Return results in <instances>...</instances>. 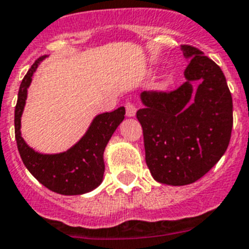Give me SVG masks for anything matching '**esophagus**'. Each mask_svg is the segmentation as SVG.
Listing matches in <instances>:
<instances>
[{
    "instance_id": "esophagus-1",
    "label": "esophagus",
    "mask_w": 249,
    "mask_h": 249,
    "mask_svg": "<svg viewBox=\"0 0 249 249\" xmlns=\"http://www.w3.org/2000/svg\"><path fill=\"white\" fill-rule=\"evenodd\" d=\"M136 112H137V106L135 103H126V114L128 117H133L136 116Z\"/></svg>"
}]
</instances>
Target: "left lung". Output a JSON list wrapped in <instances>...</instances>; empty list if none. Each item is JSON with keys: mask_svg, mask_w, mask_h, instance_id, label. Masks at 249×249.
I'll return each instance as SVG.
<instances>
[{"mask_svg": "<svg viewBox=\"0 0 249 249\" xmlns=\"http://www.w3.org/2000/svg\"><path fill=\"white\" fill-rule=\"evenodd\" d=\"M182 50L190 62L186 82L173 91H144L137 111L143 129L146 163L156 181L184 186L198 181L230 144L233 103L217 63L190 45ZM199 80L193 92L192 82Z\"/></svg>", "mask_w": 249, "mask_h": 249, "instance_id": "obj_1", "label": "left lung"}]
</instances>
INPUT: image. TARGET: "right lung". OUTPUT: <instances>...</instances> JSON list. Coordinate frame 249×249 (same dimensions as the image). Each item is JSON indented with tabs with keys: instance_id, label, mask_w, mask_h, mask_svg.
<instances>
[{
	"instance_id": "add662e5",
	"label": "right lung",
	"mask_w": 249,
	"mask_h": 249,
	"mask_svg": "<svg viewBox=\"0 0 249 249\" xmlns=\"http://www.w3.org/2000/svg\"><path fill=\"white\" fill-rule=\"evenodd\" d=\"M39 57L31 66L19 86L18 98L15 108V136L17 148L26 168L39 183L48 190L65 196L83 195L94 190L102 182L105 163L103 152L109 138L124 118V107L98 114L89 131L72 148L58 155H41L26 144L21 137V116L27 98V89Z\"/></svg>"
}]
</instances>
